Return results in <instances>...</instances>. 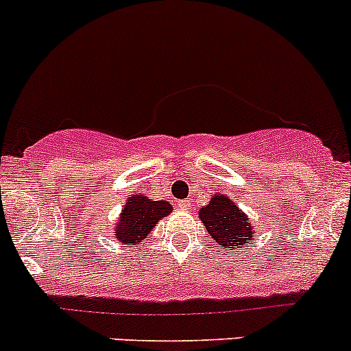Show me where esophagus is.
<instances>
[{"label":"esophagus","mask_w":351,"mask_h":351,"mask_svg":"<svg viewBox=\"0 0 351 351\" xmlns=\"http://www.w3.org/2000/svg\"><path fill=\"white\" fill-rule=\"evenodd\" d=\"M178 205L182 208H189L190 207V202L189 200H182V202H178Z\"/></svg>","instance_id":"1"}]
</instances>
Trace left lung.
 <instances>
[{
  "label": "left lung",
  "instance_id": "8db88e82",
  "mask_svg": "<svg viewBox=\"0 0 351 351\" xmlns=\"http://www.w3.org/2000/svg\"><path fill=\"white\" fill-rule=\"evenodd\" d=\"M200 219L205 229L217 244L238 250L244 244H251L256 238L253 222L244 212L239 210L232 198L224 193L212 195L208 205L200 208Z\"/></svg>",
  "mask_w": 351,
  "mask_h": 351
}]
</instances>
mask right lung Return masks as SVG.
<instances>
[{"mask_svg": "<svg viewBox=\"0 0 351 351\" xmlns=\"http://www.w3.org/2000/svg\"><path fill=\"white\" fill-rule=\"evenodd\" d=\"M171 210L169 202L151 200L144 195L129 197L115 226V239L120 243H143L154 226Z\"/></svg>", "mask_w": 351, "mask_h": 351, "instance_id": "obj_1", "label": "right lung"}]
</instances>
